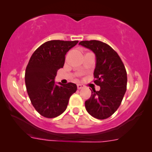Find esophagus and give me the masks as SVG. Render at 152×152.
Segmentation results:
<instances>
[{
  "label": "esophagus",
  "mask_w": 152,
  "mask_h": 152,
  "mask_svg": "<svg viewBox=\"0 0 152 152\" xmlns=\"http://www.w3.org/2000/svg\"><path fill=\"white\" fill-rule=\"evenodd\" d=\"M84 87H85V86H84V85H82V84H78V85H77V88L79 89V90L83 88Z\"/></svg>",
  "instance_id": "1"
}]
</instances>
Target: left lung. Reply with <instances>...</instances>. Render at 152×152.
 Wrapping results in <instances>:
<instances>
[{"mask_svg":"<svg viewBox=\"0 0 152 152\" xmlns=\"http://www.w3.org/2000/svg\"><path fill=\"white\" fill-rule=\"evenodd\" d=\"M79 44L96 54L93 82L100 86L99 91L93 89L91 96L85 102L86 110L96 118H108L121 105L126 90L125 66L117 52L107 43L99 40H85Z\"/></svg>","mask_w":152,"mask_h":152,"instance_id":"8db88e82","label":"left lung"}]
</instances>
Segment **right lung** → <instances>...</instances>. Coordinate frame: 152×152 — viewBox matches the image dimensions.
<instances>
[{"mask_svg": "<svg viewBox=\"0 0 152 152\" xmlns=\"http://www.w3.org/2000/svg\"><path fill=\"white\" fill-rule=\"evenodd\" d=\"M79 41L50 40L31 56L25 73L26 90L32 105L42 116L53 118L66 110L69 99L77 90L76 84L55 85L57 70L64 66L65 54Z\"/></svg>", "mask_w": 152, "mask_h": 152, "instance_id": "obj_1", "label": "right lung"}]
</instances>
